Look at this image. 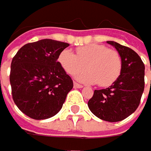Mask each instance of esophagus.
<instances>
[{"instance_id":"obj_1","label":"esophagus","mask_w":151,"mask_h":151,"mask_svg":"<svg viewBox=\"0 0 151 151\" xmlns=\"http://www.w3.org/2000/svg\"><path fill=\"white\" fill-rule=\"evenodd\" d=\"M73 87L75 89H81V88H82V85L81 84H79V83H77V82H75L74 81V83H73Z\"/></svg>"}]
</instances>
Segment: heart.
<instances>
[{"label": "heart", "mask_w": 151, "mask_h": 151, "mask_svg": "<svg viewBox=\"0 0 151 151\" xmlns=\"http://www.w3.org/2000/svg\"><path fill=\"white\" fill-rule=\"evenodd\" d=\"M58 60L70 75H75L86 69L89 71L78 74L77 80L87 83H98L108 87L119 77L122 60L117 50L102 44H89L80 47L74 54L70 50H63Z\"/></svg>", "instance_id": "heart-1"}]
</instances>
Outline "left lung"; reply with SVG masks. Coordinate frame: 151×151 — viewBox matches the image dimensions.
<instances>
[{
	"label": "left lung",
	"mask_w": 151,
	"mask_h": 151,
	"mask_svg": "<svg viewBox=\"0 0 151 151\" xmlns=\"http://www.w3.org/2000/svg\"><path fill=\"white\" fill-rule=\"evenodd\" d=\"M107 42L115 47L119 53L122 69L111 86L94 91L88 106L99 119L116 122L128 118L139 107L145 86V66L132 49L111 40Z\"/></svg>",
	"instance_id": "left-lung-1"
}]
</instances>
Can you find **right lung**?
Returning a JSON list of instances; mask_svg holds the SVG:
<instances>
[{"mask_svg": "<svg viewBox=\"0 0 151 151\" xmlns=\"http://www.w3.org/2000/svg\"><path fill=\"white\" fill-rule=\"evenodd\" d=\"M69 45L44 39L25 44L13 57L10 74L12 99L28 117L49 119L62 108L73 81L58 58Z\"/></svg>", "mask_w": 151, "mask_h": 151, "instance_id": "obj_1", "label": "right lung"}]
</instances>
